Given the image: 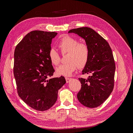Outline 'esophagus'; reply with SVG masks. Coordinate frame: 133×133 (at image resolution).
Here are the masks:
<instances>
[{"instance_id":"34e87169","label":"esophagus","mask_w":133,"mask_h":133,"mask_svg":"<svg viewBox=\"0 0 133 133\" xmlns=\"http://www.w3.org/2000/svg\"><path fill=\"white\" fill-rule=\"evenodd\" d=\"M72 79L71 78H65V80H66V83H69L70 81H71V80Z\"/></svg>"}]
</instances>
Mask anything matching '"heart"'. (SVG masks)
I'll use <instances>...</instances> for the list:
<instances>
[{"instance_id":"b5f03b06","label":"heart","mask_w":133,"mask_h":133,"mask_svg":"<svg viewBox=\"0 0 133 133\" xmlns=\"http://www.w3.org/2000/svg\"><path fill=\"white\" fill-rule=\"evenodd\" d=\"M57 46L62 54L68 53L67 63L60 65L56 69L57 74L65 76H70L78 67L85 66L89 58V48L87 44L79 43L78 40L70 36H64L60 39ZM48 57L52 65L57 66L60 62V56L55 49L51 48Z\"/></svg>"}]
</instances>
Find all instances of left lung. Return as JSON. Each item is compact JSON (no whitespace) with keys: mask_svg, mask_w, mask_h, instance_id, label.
<instances>
[{"mask_svg":"<svg viewBox=\"0 0 133 133\" xmlns=\"http://www.w3.org/2000/svg\"><path fill=\"white\" fill-rule=\"evenodd\" d=\"M85 39L89 48V58L82 71L90 74L87 79L79 78L82 87L77 94L79 102L88 108H96L109 96L114 85L115 64L109 44L90 28L82 27L71 29Z\"/></svg>","mask_w":133,"mask_h":133,"instance_id":"1","label":"left lung"}]
</instances>
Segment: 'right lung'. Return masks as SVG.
I'll return each instance as SVG.
<instances>
[{"mask_svg": "<svg viewBox=\"0 0 133 133\" xmlns=\"http://www.w3.org/2000/svg\"><path fill=\"white\" fill-rule=\"evenodd\" d=\"M54 31L34 30L27 34L14 51V75L18 94L34 109L45 111L55 103L58 90L65 84L63 76L50 78L55 71L48 57Z\"/></svg>", "mask_w": 133, "mask_h": 133, "instance_id": "right-lung-1", "label": "right lung"}]
</instances>
